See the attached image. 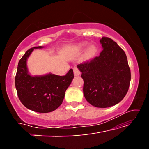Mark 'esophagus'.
I'll list each match as a JSON object with an SVG mask.
<instances>
[{
	"instance_id": "34e87169",
	"label": "esophagus",
	"mask_w": 149,
	"mask_h": 149,
	"mask_svg": "<svg viewBox=\"0 0 149 149\" xmlns=\"http://www.w3.org/2000/svg\"><path fill=\"white\" fill-rule=\"evenodd\" d=\"M73 72H74V76H79V75L81 74L80 71H79V69L77 68V67L76 66H74V68H73Z\"/></svg>"
}]
</instances>
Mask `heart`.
<instances>
[{
    "instance_id": "obj_1",
    "label": "heart",
    "mask_w": 149,
    "mask_h": 149,
    "mask_svg": "<svg viewBox=\"0 0 149 149\" xmlns=\"http://www.w3.org/2000/svg\"><path fill=\"white\" fill-rule=\"evenodd\" d=\"M87 45L86 42H82V43L79 45V46L81 47H83ZM97 52V48L94 45H91L90 46L87 48L86 51V56L87 58H92L93 56H95V54H96Z\"/></svg>"
}]
</instances>
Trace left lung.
<instances>
[{
  "label": "left lung",
  "instance_id": "8db88e82",
  "mask_svg": "<svg viewBox=\"0 0 149 149\" xmlns=\"http://www.w3.org/2000/svg\"><path fill=\"white\" fill-rule=\"evenodd\" d=\"M98 57L77 65L84 81L83 94L93 107L107 108L120 102L125 96L131 72L124 51L111 38L102 37Z\"/></svg>",
  "mask_w": 149,
  "mask_h": 149
}]
</instances>
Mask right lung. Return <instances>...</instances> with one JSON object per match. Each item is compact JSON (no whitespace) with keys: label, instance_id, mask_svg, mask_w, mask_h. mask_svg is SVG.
Wrapping results in <instances>:
<instances>
[{"label":"right lung","instance_id":"1","mask_svg":"<svg viewBox=\"0 0 149 149\" xmlns=\"http://www.w3.org/2000/svg\"><path fill=\"white\" fill-rule=\"evenodd\" d=\"M34 47L25 53L18 63L15 76V87L19 100L27 109L37 113H50L62 104L65 91L73 78L72 69L65 76L48 73L32 76L29 73L27 60L35 49Z\"/></svg>","mask_w":149,"mask_h":149}]
</instances>
